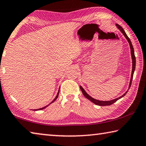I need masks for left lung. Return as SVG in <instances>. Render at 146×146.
Here are the masks:
<instances>
[{"label":"left lung","mask_w":146,"mask_h":146,"mask_svg":"<svg viewBox=\"0 0 146 146\" xmlns=\"http://www.w3.org/2000/svg\"><path fill=\"white\" fill-rule=\"evenodd\" d=\"M117 27H118V29L121 31V33L122 34L124 35V36L127 40V42H129V46H130V48H131V58H132V72H131V80H130V83H129V89L130 88V86L131 85V82H132V80H133V74H134V71H135V65H136V59H135V53H134V49H133V47L132 45V43L131 42V40H130L129 38L127 36L126 33H125V31H124V29H122V27L121 26V25H119V24H116ZM80 89L81 92H82L83 94L84 95V96L86 98H87L88 99H89L90 101L92 102L93 103L97 104V105H99V106H109V105H111V104H113L115 102H116L117 100H119L121 98H122V97H124L126 94H127V91L126 92V93L124 94H123L122 96L119 97V98H117V99H115L113 100H111V101H99V100H97V99H95L92 98L90 96L88 95V94L86 92L85 90H84V89L82 88V86H80Z\"/></svg>","instance_id":"8db88e82"}]
</instances>
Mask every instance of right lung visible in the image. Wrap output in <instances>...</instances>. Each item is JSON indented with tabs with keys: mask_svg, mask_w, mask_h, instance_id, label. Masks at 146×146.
I'll return each mask as SVG.
<instances>
[{
	"mask_svg": "<svg viewBox=\"0 0 146 146\" xmlns=\"http://www.w3.org/2000/svg\"><path fill=\"white\" fill-rule=\"evenodd\" d=\"M59 91H60V90H59ZM59 91H58V94H57V96H56V98H55V99H54V100H53V101H52V102H51V103H50V104H51V103H53V102H54V101H56V99L58 98V96H59ZM49 104H48V105H49ZM48 105H47V106H45V107H43V108H39V109H36V110H43V109H44V108H46V107H47V106H48Z\"/></svg>",
	"mask_w": 146,
	"mask_h": 146,
	"instance_id": "obj_1",
	"label": "right lung"
}]
</instances>
